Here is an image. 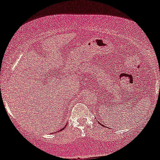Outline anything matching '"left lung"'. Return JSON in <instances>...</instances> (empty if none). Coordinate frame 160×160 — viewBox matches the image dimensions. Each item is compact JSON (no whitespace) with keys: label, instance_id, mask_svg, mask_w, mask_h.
<instances>
[{"label":"left lung","instance_id":"1","mask_svg":"<svg viewBox=\"0 0 160 160\" xmlns=\"http://www.w3.org/2000/svg\"><path fill=\"white\" fill-rule=\"evenodd\" d=\"M98 123H99V124H101V123H100V122H98ZM102 126H103V125H102Z\"/></svg>","mask_w":160,"mask_h":160}]
</instances>
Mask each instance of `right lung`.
<instances>
[{
    "label": "right lung",
    "instance_id": "add662e5",
    "mask_svg": "<svg viewBox=\"0 0 160 160\" xmlns=\"http://www.w3.org/2000/svg\"><path fill=\"white\" fill-rule=\"evenodd\" d=\"M66 125H67V124H66ZM66 125H65V126H64V127H63V128H61V129H60V130H59V131H58V132H61V131H62V130L65 129V128L66 127Z\"/></svg>",
    "mask_w": 160,
    "mask_h": 160
}]
</instances>
